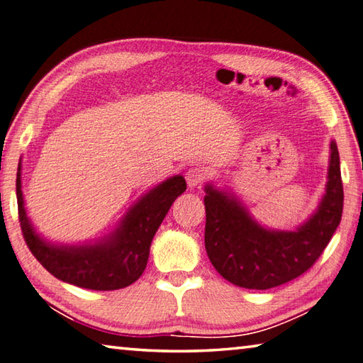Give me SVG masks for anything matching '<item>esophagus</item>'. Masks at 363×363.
I'll list each match as a JSON object with an SVG mask.
<instances>
[{
  "label": "esophagus",
  "mask_w": 363,
  "mask_h": 363,
  "mask_svg": "<svg viewBox=\"0 0 363 363\" xmlns=\"http://www.w3.org/2000/svg\"><path fill=\"white\" fill-rule=\"evenodd\" d=\"M204 171L201 168H190L187 173H186V181H187V186L192 189V187H199L200 184L204 181Z\"/></svg>",
  "instance_id": "obj_1"
}]
</instances>
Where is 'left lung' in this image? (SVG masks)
I'll use <instances>...</instances> for the list:
<instances>
[{
    "mask_svg": "<svg viewBox=\"0 0 363 363\" xmlns=\"http://www.w3.org/2000/svg\"><path fill=\"white\" fill-rule=\"evenodd\" d=\"M204 192V247L217 273L255 291L286 284L313 267L340 225L345 194L337 143L330 141L325 194L295 230L262 225L232 189L208 182Z\"/></svg>",
    "mask_w": 363,
    "mask_h": 363,
    "instance_id": "left-lung-1",
    "label": "left lung"
}]
</instances>
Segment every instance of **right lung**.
<instances>
[{
	"label": "right lung",
	"instance_id": "add662e5",
	"mask_svg": "<svg viewBox=\"0 0 363 363\" xmlns=\"http://www.w3.org/2000/svg\"><path fill=\"white\" fill-rule=\"evenodd\" d=\"M186 189L184 176H171L131 204L113 232L90 242L62 245L39 235L26 214L22 160L16 179L18 219L31 254L57 279L90 291H117L140 278L147 265L155 232Z\"/></svg>",
	"mask_w": 363,
	"mask_h": 363
}]
</instances>
